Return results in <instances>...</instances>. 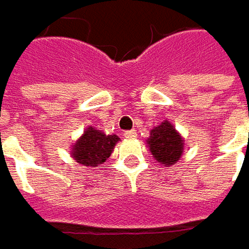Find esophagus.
I'll return each instance as SVG.
<instances>
[{
  "instance_id": "34e87169",
  "label": "esophagus",
  "mask_w": 249,
  "mask_h": 249,
  "mask_svg": "<svg viewBox=\"0 0 249 249\" xmlns=\"http://www.w3.org/2000/svg\"><path fill=\"white\" fill-rule=\"evenodd\" d=\"M137 137V133H136V130H129V131H124V139L127 140H133Z\"/></svg>"
}]
</instances>
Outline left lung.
I'll use <instances>...</instances> for the list:
<instances>
[{"label": "left lung", "mask_w": 249, "mask_h": 249, "mask_svg": "<svg viewBox=\"0 0 249 249\" xmlns=\"http://www.w3.org/2000/svg\"><path fill=\"white\" fill-rule=\"evenodd\" d=\"M147 144L154 159L163 167L175 165L184 151V141L169 120L162 122L158 127L151 130Z\"/></svg>", "instance_id": "1"}]
</instances>
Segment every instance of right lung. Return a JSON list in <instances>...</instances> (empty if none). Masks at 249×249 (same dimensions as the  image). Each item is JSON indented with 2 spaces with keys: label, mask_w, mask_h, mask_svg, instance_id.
I'll list each match as a JSON object with an SVG mask.
<instances>
[{
  "label": "right lung",
  "mask_w": 249,
  "mask_h": 249,
  "mask_svg": "<svg viewBox=\"0 0 249 249\" xmlns=\"http://www.w3.org/2000/svg\"><path fill=\"white\" fill-rule=\"evenodd\" d=\"M118 141H120V139L116 134L107 136L104 131L90 126L76 141L71 154L73 159L83 166L100 167L101 163L109 158Z\"/></svg>",
  "instance_id": "add662e5"
}]
</instances>
